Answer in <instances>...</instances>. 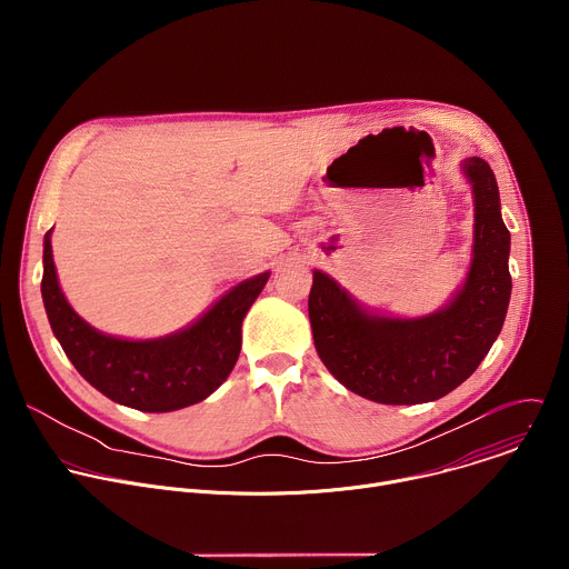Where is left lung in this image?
<instances>
[{
    "instance_id": "obj_1",
    "label": "left lung",
    "mask_w": 569,
    "mask_h": 569,
    "mask_svg": "<svg viewBox=\"0 0 569 569\" xmlns=\"http://www.w3.org/2000/svg\"><path fill=\"white\" fill-rule=\"evenodd\" d=\"M463 171L475 193L472 266L443 310L421 319L369 315L331 277L312 274L308 315L315 349L362 398L385 405L437 400L479 367L502 331L511 299V233L491 167L470 157Z\"/></svg>"
}]
</instances>
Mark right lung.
Wrapping results in <instances>:
<instances>
[{"label": "right lung", "mask_w": 569, "mask_h": 569, "mask_svg": "<svg viewBox=\"0 0 569 569\" xmlns=\"http://www.w3.org/2000/svg\"><path fill=\"white\" fill-rule=\"evenodd\" d=\"M44 233L42 301L62 351L92 387L139 412H173L213 393L240 353V323L263 290L268 272L238 283L193 327L159 340H119L99 333L67 303Z\"/></svg>", "instance_id": "obj_1"}]
</instances>
